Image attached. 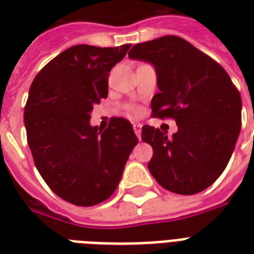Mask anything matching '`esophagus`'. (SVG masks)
Returning a JSON list of instances; mask_svg holds the SVG:
<instances>
[{
    "mask_svg": "<svg viewBox=\"0 0 254 254\" xmlns=\"http://www.w3.org/2000/svg\"><path fill=\"white\" fill-rule=\"evenodd\" d=\"M141 127H142V125H141V124H138V123L133 124V129H134L135 135H137L138 138H141Z\"/></svg>",
    "mask_w": 254,
    "mask_h": 254,
    "instance_id": "34e87169",
    "label": "esophagus"
}]
</instances>
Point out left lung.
Listing matches in <instances>:
<instances>
[{"mask_svg": "<svg viewBox=\"0 0 254 254\" xmlns=\"http://www.w3.org/2000/svg\"><path fill=\"white\" fill-rule=\"evenodd\" d=\"M129 58L153 64L159 92L153 116L173 117L178 131L142 127L153 147L147 163L163 189L193 195L212 185L228 165L241 129V96L219 63L174 35L137 43Z\"/></svg>", "mask_w": 254, "mask_h": 254, "instance_id": "8db88e82", "label": "left lung"}]
</instances>
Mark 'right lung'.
Listing matches in <instances>:
<instances>
[{
  "label": "right lung",
  "instance_id": "right-lung-1",
  "mask_svg": "<svg viewBox=\"0 0 254 254\" xmlns=\"http://www.w3.org/2000/svg\"><path fill=\"white\" fill-rule=\"evenodd\" d=\"M130 46H72L30 87L23 121L34 163L50 189L75 205L107 200L138 143L127 120L113 119L104 131L89 124L93 105L108 96L111 69Z\"/></svg>",
  "mask_w": 254,
  "mask_h": 254
}]
</instances>
